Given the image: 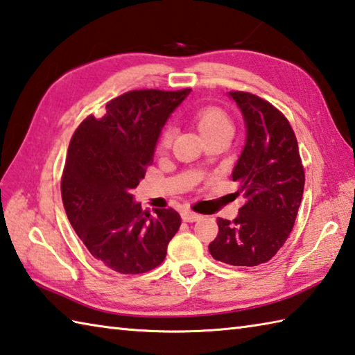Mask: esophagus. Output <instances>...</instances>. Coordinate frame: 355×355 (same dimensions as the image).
<instances>
[{
  "label": "esophagus",
  "mask_w": 355,
  "mask_h": 355,
  "mask_svg": "<svg viewBox=\"0 0 355 355\" xmlns=\"http://www.w3.org/2000/svg\"><path fill=\"white\" fill-rule=\"evenodd\" d=\"M200 218H202V216L198 215V213H193L190 210L182 211V219L185 220V223H195V220H199Z\"/></svg>",
  "instance_id": "obj_1"
}]
</instances>
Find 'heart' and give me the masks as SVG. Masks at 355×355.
Listing matches in <instances>:
<instances>
[{
    "label": "heart",
    "mask_w": 355,
    "mask_h": 355,
    "mask_svg": "<svg viewBox=\"0 0 355 355\" xmlns=\"http://www.w3.org/2000/svg\"><path fill=\"white\" fill-rule=\"evenodd\" d=\"M193 120L198 126V130L205 140L215 136H232L233 135V122L232 119L225 114L223 110L215 108V106H205V108H200L195 112ZM173 139H175V128L173 126H165L162 130V135H160L159 144L162 148H168L171 145Z\"/></svg>",
    "instance_id": "b5f03b06"
}]
</instances>
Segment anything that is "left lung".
<instances>
[{
    "instance_id": "obj_1",
    "label": "left lung",
    "mask_w": 355,
    "mask_h": 355,
    "mask_svg": "<svg viewBox=\"0 0 355 355\" xmlns=\"http://www.w3.org/2000/svg\"><path fill=\"white\" fill-rule=\"evenodd\" d=\"M245 125V144L232 179L245 196L238 216L218 218L211 257L230 266H258L282 249L297 218L304 170L297 137L275 106L250 92H229Z\"/></svg>"
}]
</instances>
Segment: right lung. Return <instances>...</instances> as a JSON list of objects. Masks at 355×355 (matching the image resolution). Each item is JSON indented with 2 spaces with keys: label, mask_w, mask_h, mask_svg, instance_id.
<instances>
[{
  "label": "right lung",
  "mask_w": 355,
  "mask_h": 355,
  "mask_svg": "<svg viewBox=\"0 0 355 355\" xmlns=\"http://www.w3.org/2000/svg\"><path fill=\"white\" fill-rule=\"evenodd\" d=\"M191 89L130 91L85 119L71 139L62 199L72 229L100 263L119 273L157 267L176 235L173 209L142 211L131 190L153 162L166 120Z\"/></svg>",
  "instance_id": "1"
}]
</instances>
